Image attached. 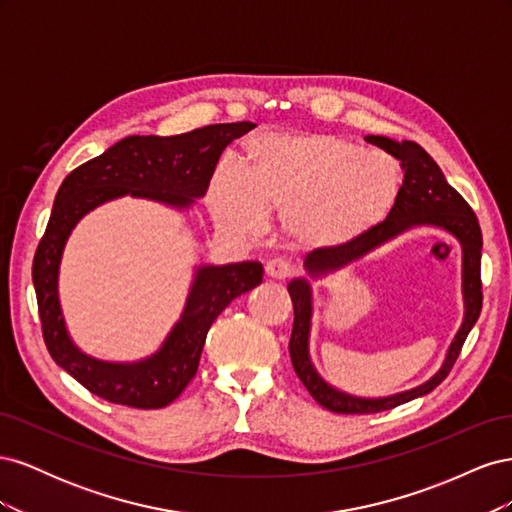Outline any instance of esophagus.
<instances>
[{
	"label": "esophagus",
	"mask_w": 512,
	"mask_h": 512,
	"mask_svg": "<svg viewBox=\"0 0 512 512\" xmlns=\"http://www.w3.org/2000/svg\"><path fill=\"white\" fill-rule=\"evenodd\" d=\"M265 271H267L269 277H273V280H288L294 269H292L290 262H286L284 258H271L267 262Z\"/></svg>",
	"instance_id": "34e87169"
}]
</instances>
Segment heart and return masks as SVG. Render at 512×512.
<instances>
[{"mask_svg":"<svg viewBox=\"0 0 512 512\" xmlns=\"http://www.w3.org/2000/svg\"><path fill=\"white\" fill-rule=\"evenodd\" d=\"M401 166L389 153L333 134H258L245 147L241 175L215 173L209 209L226 228L254 235L280 215L286 237L337 250L374 230L401 192Z\"/></svg>","mask_w":512,"mask_h":512,"instance_id":"b5f03b06","label":"heart"}]
</instances>
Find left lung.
Wrapping results in <instances>:
<instances>
[{
	"instance_id": "obj_1",
	"label": "left lung",
	"mask_w": 512,
	"mask_h": 512,
	"mask_svg": "<svg viewBox=\"0 0 512 512\" xmlns=\"http://www.w3.org/2000/svg\"><path fill=\"white\" fill-rule=\"evenodd\" d=\"M365 141L391 153L404 168V183L386 220L369 230L365 237L356 239L337 250H314L309 252L303 267L309 279H321L335 270L345 268L352 261L375 251L378 246L396 238L404 231L418 225L440 227L453 234L462 245V291L464 292V322L447 351L441 369L427 383L410 392H402L389 398H356L335 390L315 371L308 356V333L311 332L313 315V291L307 277H294L288 284V292L294 307V324L290 335V359L297 376L305 384L322 408L337 414H374L406 404L416 397L431 393L448 376L455 365L463 342L476 324L483 307V286H480V250H483V235L474 211L461 194L451 188L440 166L433 162L429 153L412 141H393L386 136H365Z\"/></svg>"
}]
</instances>
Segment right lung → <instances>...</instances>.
Here are the masks:
<instances>
[{
    "mask_svg": "<svg viewBox=\"0 0 512 512\" xmlns=\"http://www.w3.org/2000/svg\"><path fill=\"white\" fill-rule=\"evenodd\" d=\"M256 123H215L177 136H126L81 164L59 185L51 220L34 256V288L44 344L53 361L87 391L130 408L153 410L175 401L196 376L207 333L232 299L262 282L256 260L200 265L181 318L158 352L132 363L100 361L72 342L59 303V265L74 226L89 211L121 196L156 200L188 211L209 190L222 151Z\"/></svg>",
    "mask_w": 512,
    "mask_h": 512,
    "instance_id": "right-lung-1",
    "label": "right lung"
}]
</instances>
